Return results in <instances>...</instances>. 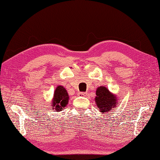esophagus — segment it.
Here are the masks:
<instances>
[{"label": "esophagus", "mask_w": 160, "mask_h": 160, "mask_svg": "<svg viewBox=\"0 0 160 160\" xmlns=\"http://www.w3.org/2000/svg\"><path fill=\"white\" fill-rule=\"evenodd\" d=\"M86 94H87L86 92H80L78 93V95L79 96H85Z\"/></svg>", "instance_id": "obj_1"}]
</instances>
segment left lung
<instances>
[{
    "label": "left lung",
    "instance_id": "left-lung-1",
    "mask_svg": "<svg viewBox=\"0 0 160 160\" xmlns=\"http://www.w3.org/2000/svg\"><path fill=\"white\" fill-rule=\"evenodd\" d=\"M96 97L95 98L96 105L100 112H107L112 110L117 105L118 99L114 94L109 92L105 86H100L96 90Z\"/></svg>",
    "mask_w": 160,
    "mask_h": 160
}]
</instances>
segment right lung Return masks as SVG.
Masks as SVG:
<instances>
[{"label": "right lung", "mask_w": 160, "mask_h": 160, "mask_svg": "<svg viewBox=\"0 0 160 160\" xmlns=\"http://www.w3.org/2000/svg\"><path fill=\"white\" fill-rule=\"evenodd\" d=\"M69 97L67 90L61 86H59L55 89L53 98L52 102V107L55 111L59 112L67 105Z\"/></svg>", "instance_id": "obj_1"}]
</instances>
